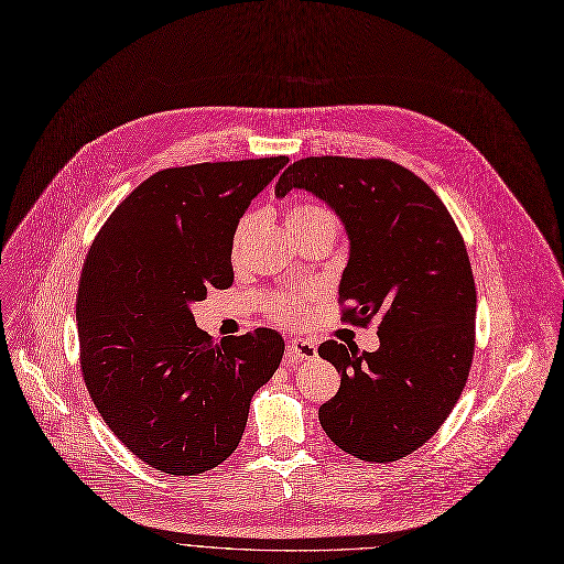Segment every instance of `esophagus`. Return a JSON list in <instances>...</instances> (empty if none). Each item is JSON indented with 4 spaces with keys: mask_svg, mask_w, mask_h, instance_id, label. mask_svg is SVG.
I'll return each mask as SVG.
<instances>
[{
    "mask_svg": "<svg viewBox=\"0 0 564 564\" xmlns=\"http://www.w3.org/2000/svg\"><path fill=\"white\" fill-rule=\"evenodd\" d=\"M318 348L316 343L312 340H302V338H293L286 343V361L289 364H302V361H312L316 359Z\"/></svg>",
    "mask_w": 564,
    "mask_h": 564,
    "instance_id": "34e87169",
    "label": "esophagus"
}]
</instances>
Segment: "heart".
Segmentation results:
<instances>
[{
    "instance_id": "1",
    "label": "heart",
    "mask_w": 564,
    "mask_h": 564,
    "mask_svg": "<svg viewBox=\"0 0 564 564\" xmlns=\"http://www.w3.org/2000/svg\"><path fill=\"white\" fill-rule=\"evenodd\" d=\"M250 221H252V214H246L243 219L239 221V226L235 230V237H232L235 252L239 250L241 239H243ZM286 226H289L291 235L307 232V230H329V232H336L334 214L327 207L316 205V203H297V205H293L289 209V214H286ZM269 314L278 323H297L302 318L300 300L293 297V295H275L269 302Z\"/></svg>"
}]
</instances>
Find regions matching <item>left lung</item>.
I'll return each mask as SVG.
<instances>
[{"instance_id":"obj_1","label":"left lung","mask_w":564,"mask_h":564,"mask_svg":"<svg viewBox=\"0 0 564 564\" xmlns=\"http://www.w3.org/2000/svg\"><path fill=\"white\" fill-rule=\"evenodd\" d=\"M291 189L325 200L348 232L343 321L381 318L377 352L338 340L318 348L340 372L338 393L318 409L321 426L361 460H400L441 429L469 375L476 289L465 241L436 192L391 160H297L275 194Z\"/></svg>"}]
</instances>
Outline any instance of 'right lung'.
Listing matches in <instances>:
<instances>
[{"label":"right lung","mask_w":564,"mask_h":564,"mask_svg":"<svg viewBox=\"0 0 564 564\" xmlns=\"http://www.w3.org/2000/svg\"><path fill=\"white\" fill-rule=\"evenodd\" d=\"M286 155L162 169L128 194L85 257L80 372L115 436L147 465L192 476L239 445L284 340L259 327L212 340L192 305L228 289L232 237Z\"/></svg>","instance_id":"obj_1"}]
</instances>
